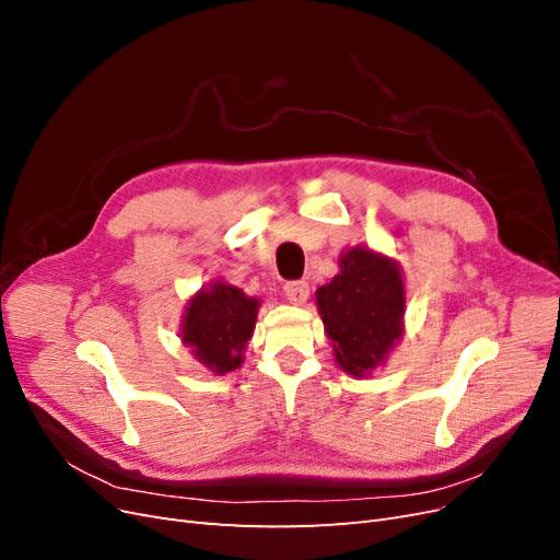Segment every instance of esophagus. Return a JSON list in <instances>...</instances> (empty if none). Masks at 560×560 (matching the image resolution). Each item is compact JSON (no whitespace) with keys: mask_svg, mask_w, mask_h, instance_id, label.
Wrapping results in <instances>:
<instances>
[{"mask_svg":"<svg viewBox=\"0 0 560 560\" xmlns=\"http://www.w3.org/2000/svg\"><path fill=\"white\" fill-rule=\"evenodd\" d=\"M308 294H311V287L306 280H292L284 284V299L294 303V306H303V303L308 301Z\"/></svg>","mask_w":560,"mask_h":560,"instance_id":"obj_1","label":"esophagus"}]
</instances>
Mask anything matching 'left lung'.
Masks as SVG:
<instances>
[{"label": "left lung", "mask_w": 560, "mask_h": 560, "mask_svg": "<svg viewBox=\"0 0 560 560\" xmlns=\"http://www.w3.org/2000/svg\"><path fill=\"white\" fill-rule=\"evenodd\" d=\"M338 268L331 282L317 287L315 303L336 364L364 378L387 362L404 336V273L395 259L366 245L346 249Z\"/></svg>", "instance_id": "obj_1"}]
</instances>
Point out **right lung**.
Masks as SVG:
<instances>
[{
  "mask_svg": "<svg viewBox=\"0 0 560 560\" xmlns=\"http://www.w3.org/2000/svg\"><path fill=\"white\" fill-rule=\"evenodd\" d=\"M261 301L241 287L212 280L186 301L179 338L194 358L217 376L241 369L245 346L257 325Z\"/></svg>",
  "mask_w": 560,
  "mask_h": 560,
  "instance_id": "obj_1",
  "label": "right lung"
}]
</instances>
